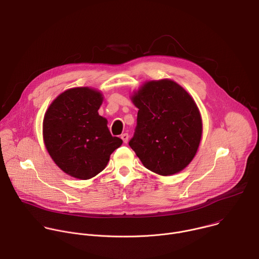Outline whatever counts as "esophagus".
Here are the masks:
<instances>
[{
    "label": "esophagus",
    "mask_w": 259,
    "mask_h": 259,
    "mask_svg": "<svg viewBox=\"0 0 259 259\" xmlns=\"http://www.w3.org/2000/svg\"><path fill=\"white\" fill-rule=\"evenodd\" d=\"M120 138H121V140L123 141V143H127V141H128V135H127V134H122V135L120 136Z\"/></svg>",
    "instance_id": "obj_1"
}]
</instances>
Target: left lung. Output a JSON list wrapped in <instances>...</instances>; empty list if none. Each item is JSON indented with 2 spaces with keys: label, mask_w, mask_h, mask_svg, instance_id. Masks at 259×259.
<instances>
[{
  "label": "left lung",
  "mask_w": 259,
  "mask_h": 259,
  "mask_svg": "<svg viewBox=\"0 0 259 259\" xmlns=\"http://www.w3.org/2000/svg\"><path fill=\"white\" fill-rule=\"evenodd\" d=\"M139 109L130 141L143 165L159 176H172L195 157L202 137V118L192 96L178 82L149 80L131 96Z\"/></svg>",
  "instance_id": "1"
}]
</instances>
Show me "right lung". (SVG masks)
<instances>
[{
	"mask_svg": "<svg viewBox=\"0 0 259 259\" xmlns=\"http://www.w3.org/2000/svg\"><path fill=\"white\" fill-rule=\"evenodd\" d=\"M103 94L93 88H72L61 93L42 120L46 149L66 175L89 180L104 169L122 140L112 137L107 119L99 115Z\"/></svg>",
	"mask_w": 259,
	"mask_h": 259,
	"instance_id": "1",
	"label": "right lung"
}]
</instances>
